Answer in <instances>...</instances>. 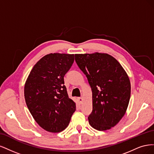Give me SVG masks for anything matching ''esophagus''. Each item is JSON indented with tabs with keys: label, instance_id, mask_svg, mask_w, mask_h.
<instances>
[{
	"label": "esophagus",
	"instance_id": "esophagus-1",
	"mask_svg": "<svg viewBox=\"0 0 154 154\" xmlns=\"http://www.w3.org/2000/svg\"><path fill=\"white\" fill-rule=\"evenodd\" d=\"M78 100H79V103H82L83 98H82V97L79 98H78Z\"/></svg>",
	"mask_w": 154,
	"mask_h": 154
}]
</instances>
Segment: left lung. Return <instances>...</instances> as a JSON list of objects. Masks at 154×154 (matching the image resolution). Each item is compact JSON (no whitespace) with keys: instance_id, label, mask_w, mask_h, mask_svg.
<instances>
[{"instance_id":"obj_1","label":"left lung","mask_w":154,"mask_h":154,"mask_svg":"<svg viewBox=\"0 0 154 154\" xmlns=\"http://www.w3.org/2000/svg\"><path fill=\"white\" fill-rule=\"evenodd\" d=\"M75 59L91 88L93 111L89 123L98 131L110 129L125 115L129 103L131 88L127 72L106 53L75 54Z\"/></svg>"}]
</instances>
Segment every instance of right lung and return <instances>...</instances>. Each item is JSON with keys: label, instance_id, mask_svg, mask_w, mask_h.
Returning a JSON list of instances; mask_svg holds the SVG:
<instances>
[{"label": "right lung", "instance_id": "1", "mask_svg": "<svg viewBox=\"0 0 154 154\" xmlns=\"http://www.w3.org/2000/svg\"><path fill=\"white\" fill-rule=\"evenodd\" d=\"M74 61V54L51 53L36 63L25 83L24 97L34 120L44 130L64 131L75 111L68 97L64 76Z\"/></svg>", "mask_w": 154, "mask_h": 154}]
</instances>
